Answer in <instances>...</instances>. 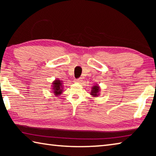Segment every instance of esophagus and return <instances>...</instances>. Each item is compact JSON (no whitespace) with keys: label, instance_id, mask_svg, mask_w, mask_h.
Instances as JSON below:
<instances>
[{"label":"esophagus","instance_id":"34e87169","mask_svg":"<svg viewBox=\"0 0 156 156\" xmlns=\"http://www.w3.org/2000/svg\"><path fill=\"white\" fill-rule=\"evenodd\" d=\"M75 83H80L81 82H83V79H82V78H78V79H76V80H74Z\"/></svg>","mask_w":156,"mask_h":156}]
</instances>
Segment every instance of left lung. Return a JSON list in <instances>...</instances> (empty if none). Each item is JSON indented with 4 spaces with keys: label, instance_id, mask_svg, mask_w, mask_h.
<instances>
[{
    "label": "left lung",
    "instance_id": "8db88e82",
    "mask_svg": "<svg viewBox=\"0 0 156 156\" xmlns=\"http://www.w3.org/2000/svg\"><path fill=\"white\" fill-rule=\"evenodd\" d=\"M100 87L98 84H96V85H94L92 87L91 91L90 93L91 96L96 98L98 96H100Z\"/></svg>",
    "mask_w": 156,
    "mask_h": 156
}]
</instances>
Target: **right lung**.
Instances as JSON below:
<instances>
[{
  "label": "right lung",
  "mask_w": 156,
  "mask_h": 156,
  "mask_svg": "<svg viewBox=\"0 0 156 156\" xmlns=\"http://www.w3.org/2000/svg\"><path fill=\"white\" fill-rule=\"evenodd\" d=\"M52 91L55 96H59L63 91V84L62 81L56 78V80L52 82Z\"/></svg>",
  "instance_id": "right-lung-1"
}]
</instances>
